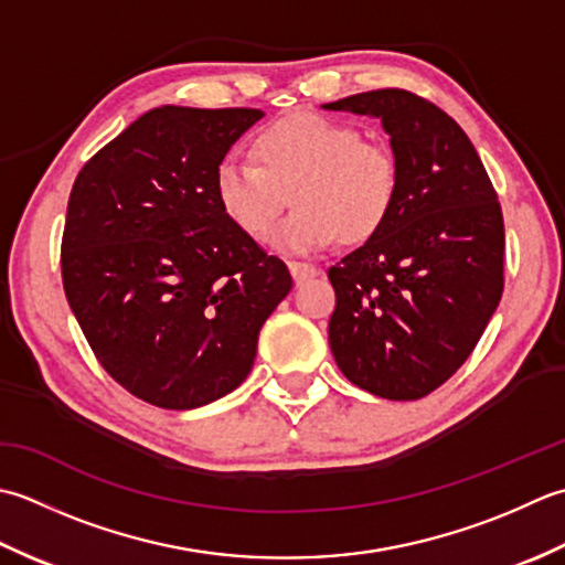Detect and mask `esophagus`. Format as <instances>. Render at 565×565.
<instances>
[{"mask_svg": "<svg viewBox=\"0 0 565 565\" xmlns=\"http://www.w3.org/2000/svg\"><path fill=\"white\" fill-rule=\"evenodd\" d=\"M290 273L295 282H302L307 278H317V275H321V270L312 266V263H299V260H290Z\"/></svg>", "mask_w": 565, "mask_h": 565, "instance_id": "34e87169", "label": "esophagus"}]
</instances>
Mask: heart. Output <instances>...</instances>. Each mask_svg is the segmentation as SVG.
Masks as SVG:
<instances>
[{
    "instance_id": "obj_1",
    "label": "heart",
    "mask_w": 565,
    "mask_h": 565,
    "mask_svg": "<svg viewBox=\"0 0 565 565\" xmlns=\"http://www.w3.org/2000/svg\"><path fill=\"white\" fill-rule=\"evenodd\" d=\"M255 163L216 168L218 204L248 236H266L292 202L297 210L275 232V246L312 253L341 238L365 244L393 216L399 163L393 148L367 141L351 124L295 111L253 136Z\"/></svg>"
}]
</instances>
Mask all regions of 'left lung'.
<instances>
[{"instance_id":"8db88e82","label":"left lung","mask_w":565,"mask_h":565,"mask_svg":"<svg viewBox=\"0 0 565 565\" xmlns=\"http://www.w3.org/2000/svg\"><path fill=\"white\" fill-rule=\"evenodd\" d=\"M383 121L399 163L393 216L329 268V347L353 385L419 399L473 353L504 287V222L466 131L414 92L387 87L324 105Z\"/></svg>"}]
</instances>
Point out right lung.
I'll return each instance as SVG.
<instances>
[{"label": "right lung", "mask_w": 565, "mask_h": 565, "mask_svg": "<svg viewBox=\"0 0 565 565\" xmlns=\"http://www.w3.org/2000/svg\"><path fill=\"white\" fill-rule=\"evenodd\" d=\"M260 109L158 107L92 156L67 200V305L102 367L138 399L194 409L253 367L292 278L228 218L214 178Z\"/></svg>", "instance_id": "right-lung-1"}]
</instances>
